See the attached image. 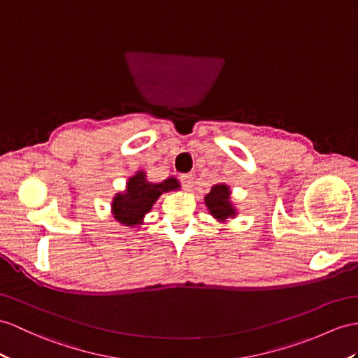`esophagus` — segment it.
<instances>
[{
  "mask_svg": "<svg viewBox=\"0 0 358 358\" xmlns=\"http://www.w3.org/2000/svg\"><path fill=\"white\" fill-rule=\"evenodd\" d=\"M180 182H182V185H184V188L189 191L194 185V176L193 174H182Z\"/></svg>",
  "mask_w": 358,
  "mask_h": 358,
  "instance_id": "obj_1",
  "label": "esophagus"
}]
</instances>
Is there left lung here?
Segmentation results:
<instances>
[{
    "label": "left lung",
    "instance_id": "obj_1",
    "mask_svg": "<svg viewBox=\"0 0 358 358\" xmlns=\"http://www.w3.org/2000/svg\"><path fill=\"white\" fill-rule=\"evenodd\" d=\"M205 205L215 220L224 223L231 217L237 215V211L231 202V189L226 184H217L205 196Z\"/></svg>",
    "mask_w": 358,
    "mask_h": 358
}]
</instances>
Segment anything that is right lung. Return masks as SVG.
<instances>
[{
  "instance_id": "right-lung-1",
  "label": "right lung",
  "mask_w": 358,
  "mask_h": 358,
  "mask_svg": "<svg viewBox=\"0 0 358 358\" xmlns=\"http://www.w3.org/2000/svg\"><path fill=\"white\" fill-rule=\"evenodd\" d=\"M176 178L165 179L161 184H153L145 178L144 171H136L129 179L124 193H117L112 200V214L115 220L124 226L141 224L144 215L150 211L153 203L162 193L179 189Z\"/></svg>"
}]
</instances>
